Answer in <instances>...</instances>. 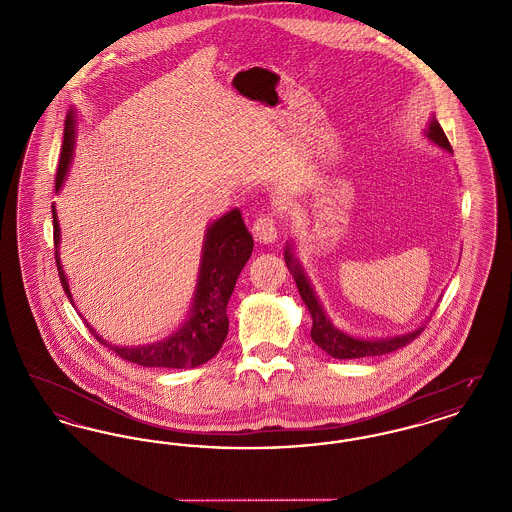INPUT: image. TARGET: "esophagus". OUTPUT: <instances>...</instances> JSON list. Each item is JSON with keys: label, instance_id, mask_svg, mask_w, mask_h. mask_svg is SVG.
I'll use <instances>...</instances> for the list:
<instances>
[{"label": "esophagus", "instance_id": "34e87169", "mask_svg": "<svg viewBox=\"0 0 512 512\" xmlns=\"http://www.w3.org/2000/svg\"><path fill=\"white\" fill-rule=\"evenodd\" d=\"M253 238L259 244H274V240L278 238V230H276V220L272 215H259L257 219L253 220L251 226Z\"/></svg>", "mask_w": 512, "mask_h": 512}]
</instances>
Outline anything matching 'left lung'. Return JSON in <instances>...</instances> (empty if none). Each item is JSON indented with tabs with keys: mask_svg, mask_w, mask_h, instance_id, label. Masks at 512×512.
<instances>
[{
	"mask_svg": "<svg viewBox=\"0 0 512 512\" xmlns=\"http://www.w3.org/2000/svg\"><path fill=\"white\" fill-rule=\"evenodd\" d=\"M426 136L436 144V146L447 149L449 153L453 151L451 144L443 132V128L439 126L436 117L430 119ZM284 259L286 265L290 268L293 274V280L297 284V290L301 299L305 301L311 317H313V328H311V338L317 343L322 351H326L330 357L334 359H361V357H378V355H386L391 351H397L401 347H405L407 343H411L414 338H418L424 330V326H418L413 332H407L403 336H393V338H386V340H363V338H355L349 336L345 332L338 330L330 318L326 317L322 305L318 303V297L311 288V282L307 280V276L303 274L301 265L297 263V259L293 257L292 245H286L284 251Z\"/></svg>",
	"mask_w": 512,
	"mask_h": 512,
	"instance_id": "obj_1",
	"label": "left lung"
}]
</instances>
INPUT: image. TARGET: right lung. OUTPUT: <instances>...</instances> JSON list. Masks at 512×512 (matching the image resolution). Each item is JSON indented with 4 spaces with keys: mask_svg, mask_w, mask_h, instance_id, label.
<instances>
[{
    "mask_svg": "<svg viewBox=\"0 0 512 512\" xmlns=\"http://www.w3.org/2000/svg\"><path fill=\"white\" fill-rule=\"evenodd\" d=\"M76 119L74 111L67 115L63 149L59 159V169L55 176V190L59 192L69 165L73 159L74 130ZM53 213V242H55V263L59 270V280L63 290L73 303V295L69 290V282L59 259V242L61 230L55 205ZM253 251V238L245 228L242 213L232 209L230 213L215 220L205 234L199 278L195 286L194 305L190 309V318L165 340L155 341L149 345L138 347H117L103 338H99L90 324H86L101 345H107L121 359L140 366H163V368H194L213 359L222 347L228 334V317L226 305L234 292L236 280L249 261Z\"/></svg>",
    "mask_w": 512,
    "mask_h": 512,
    "instance_id": "right-lung-1",
    "label": "right lung"
}]
</instances>
